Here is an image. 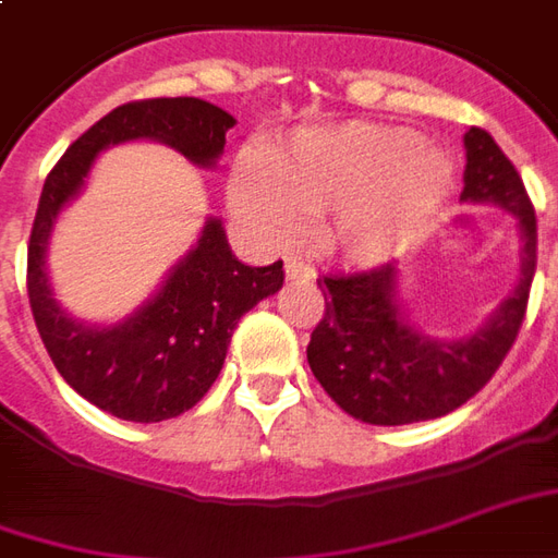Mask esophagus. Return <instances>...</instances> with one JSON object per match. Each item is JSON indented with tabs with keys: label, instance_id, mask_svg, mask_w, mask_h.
Returning <instances> with one entry per match:
<instances>
[{
	"label": "esophagus",
	"instance_id": "esophagus-1",
	"mask_svg": "<svg viewBox=\"0 0 558 558\" xmlns=\"http://www.w3.org/2000/svg\"><path fill=\"white\" fill-rule=\"evenodd\" d=\"M287 280H302V278H314V271L307 263H302L299 256H287Z\"/></svg>",
	"mask_w": 558,
	"mask_h": 558
}]
</instances>
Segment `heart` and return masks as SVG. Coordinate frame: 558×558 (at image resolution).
Returning a JSON list of instances; mask_svg holds the SVG:
<instances>
[{"label":"heart","instance_id":"obj_1","mask_svg":"<svg viewBox=\"0 0 558 558\" xmlns=\"http://www.w3.org/2000/svg\"><path fill=\"white\" fill-rule=\"evenodd\" d=\"M453 184L450 159L420 135L380 123H335L292 135L232 169L235 211L271 241L314 220L317 247L350 263L387 259L426 229Z\"/></svg>","mask_w":558,"mask_h":558}]
</instances>
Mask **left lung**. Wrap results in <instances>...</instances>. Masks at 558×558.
<instances>
[{
    "label": "left lung",
    "mask_w": 558,
    "mask_h": 558,
    "mask_svg": "<svg viewBox=\"0 0 558 558\" xmlns=\"http://www.w3.org/2000/svg\"><path fill=\"white\" fill-rule=\"evenodd\" d=\"M462 198L498 202L520 217L523 275L481 332L459 341H432L411 329L392 302L396 266L353 275H323L326 311L307 341V365L329 399L368 426H404L435 420L477 396L498 372L525 319L537 263L535 205L493 135L465 132Z\"/></svg>",
    "instance_id": "8db88e82"
}]
</instances>
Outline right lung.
<instances>
[{
  "mask_svg": "<svg viewBox=\"0 0 558 558\" xmlns=\"http://www.w3.org/2000/svg\"><path fill=\"white\" fill-rule=\"evenodd\" d=\"M232 126V114L193 96L126 102L72 142L45 181L26 247V292L35 326L62 380L120 420L162 423L190 411L223 368L241 314L280 290L283 263L244 266L229 251L220 220H208L196 251L171 271L154 302L120 326L89 329L65 317L50 299L45 275L50 226L108 144L157 138L198 166H211Z\"/></svg>",
  "mask_w": 558,
  "mask_h": 558,
  "instance_id": "1",
  "label": "right lung"
}]
</instances>
